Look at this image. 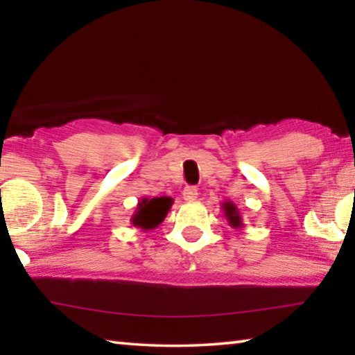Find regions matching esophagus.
Instances as JSON below:
<instances>
[{"label": "esophagus", "mask_w": 355, "mask_h": 355, "mask_svg": "<svg viewBox=\"0 0 355 355\" xmlns=\"http://www.w3.org/2000/svg\"><path fill=\"white\" fill-rule=\"evenodd\" d=\"M197 196H199V192H197V188H194V186H186L183 189V199L186 202H194Z\"/></svg>", "instance_id": "34e87169"}]
</instances>
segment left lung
<instances>
[{
    "instance_id": "1",
    "label": "left lung",
    "mask_w": 355,
    "mask_h": 355,
    "mask_svg": "<svg viewBox=\"0 0 355 355\" xmlns=\"http://www.w3.org/2000/svg\"><path fill=\"white\" fill-rule=\"evenodd\" d=\"M222 211H224V216L228 220V224L233 228H239L243 227V219L241 214H239V209L236 208V205L230 200L222 202Z\"/></svg>"
}]
</instances>
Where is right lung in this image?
Wrapping results in <instances>:
<instances>
[{
	"mask_svg": "<svg viewBox=\"0 0 355 355\" xmlns=\"http://www.w3.org/2000/svg\"><path fill=\"white\" fill-rule=\"evenodd\" d=\"M172 207L171 197H144L136 207L135 214L131 216V224L142 230H152L158 227L169 213Z\"/></svg>",
	"mask_w": 355,
	"mask_h": 355,
	"instance_id": "obj_1",
	"label": "right lung"
}]
</instances>
